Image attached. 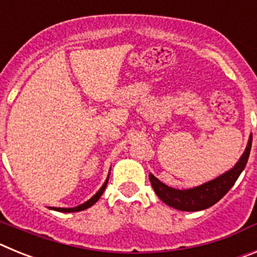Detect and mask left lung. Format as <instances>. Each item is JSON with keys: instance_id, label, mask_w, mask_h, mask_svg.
Wrapping results in <instances>:
<instances>
[{"instance_id": "obj_1", "label": "left lung", "mask_w": 257, "mask_h": 257, "mask_svg": "<svg viewBox=\"0 0 257 257\" xmlns=\"http://www.w3.org/2000/svg\"><path fill=\"white\" fill-rule=\"evenodd\" d=\"M251 144H252V136H249L244 153L239 158L235 166L225 174L220 175L219 178L210 180L208 183L202 184L199 187L192 188V189H174L160 181L154 175L149 174L152 187L158 196V198L166 205L172 208L180 211H201L205 208L211 207L216 202H219L222 197L229 192L237 179L239 178L240 172L246 167L248 161L249 152H251Z\"/></svg>"}]
</instances>
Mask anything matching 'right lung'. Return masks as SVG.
<instances>
[{"mask_svg": "<svg viewBox=\"0 0 257 257\" xmlns=\"http://www.w3.org/2000/svg\"><path fill=\"white\" fill-rule=\"evenodd\" d=\"M108 179H109V178H106L105 183L103 184V187H101L100 189L97 190V192H96V194H95V196H92L91 198L88 199V201H86L85 203H82V205H79V206H77V207H72V208L52 207V210L59 211V212H78V211H83V210H86V208L91 207L92 205H95V203H96V202H97V199L100 198V197H101V194H103V193H104V190H105V188H106V184H108Z\"/></svg>", "mask_w": 257, "mask_h": 257, "instance_id": "obj_1", "label": "right lung"}]
</instances>
